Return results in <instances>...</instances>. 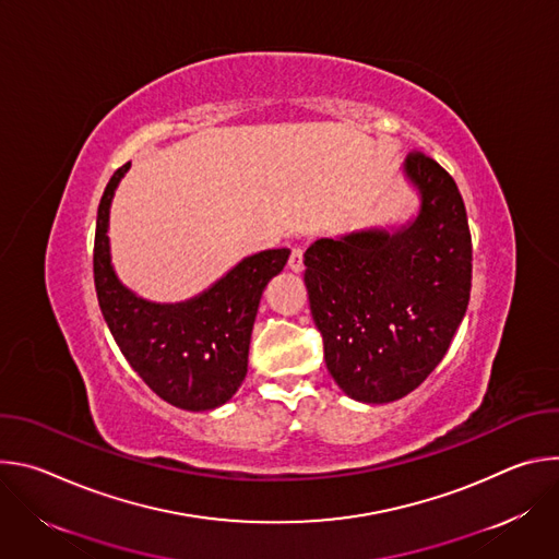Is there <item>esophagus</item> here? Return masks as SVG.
<instances>
[{
    "instance_id": "esophagus-1",
    "label": "esophagus",
    "mask_w": 559,
    "mask_h": 559,
    "mask_svg": "<svg viewBox=\"0 0 559 559\" xmlns=\"http://www.w3.org/2000/svg\"><path fill=\"white\" fill-rule=\"evenodd\" d=\"M287 267H289L294 274H300V272L305 270V263H302V250H300V248H294V250H292Z\"/></svg>"
}]
</instances>
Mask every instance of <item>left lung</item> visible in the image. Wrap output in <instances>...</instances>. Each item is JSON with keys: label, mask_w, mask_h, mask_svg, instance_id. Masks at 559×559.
<instances>
[{"label": "left lung", "mask_w": 559, "mask_h": 559, "mask_svg": "<svg viewBox=\"0 0 559 559\" xmlns=\"http://www.w3.org/2000/svg\"><path fill=\"white\" fill-rule=\"evenodd\" d=\"M418 212L403 225L318 238L305 252L309 309L336 384L382 405L444 358L471 294V231L451 175L423 152L403 166Z\"/></svg>", "instance_id": "obj_1"}]
</instances>
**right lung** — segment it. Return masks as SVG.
<instances>
[{
  "instance_id": "obj_1",
  "label": "right lung",
  "mask_w": 559,
  "mask_h": 559,
  "mask_svg": "<svg viewBox=\"0 0 559 559\" xmlns=\"http://www.w3.org/2000/svg\"><path fill=\"white\" fill-rule=\"evenodd\" d=\"M130 170L108 181L95 231V287L102 313L130 367L166 403L186 412L225 405L248 373V354L261 296L283 272L289 250H265L238 261L199 296L154 302L126 287L110 257V205Z\"/></svg>"
}]
</instances>
